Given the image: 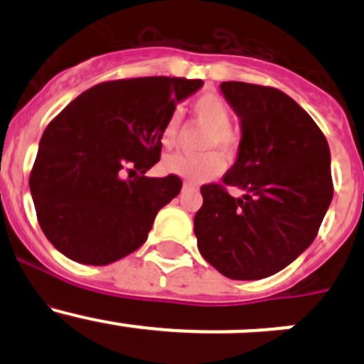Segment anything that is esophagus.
Wrapping results in <instances>:
<instances>
[{
  "mask_svg": "<svg viewBox=\"0 0 364 364\" xmlns=\"http://www.w3.org/2000/svg\"><path fill=\"white\" fill-rule=\"evenodd\" d=\"M193 188H196V186L190 185V183H185V185H183V190H193Z\"/></svg>",
  "mask_w": 364,
  "mask_h": 364,
  "instance_id": "34e87169",
  "label": "esophagus"
}]
</instances>
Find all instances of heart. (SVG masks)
Masks as SVG:
<instances>
[{"instance_id": "heart-1", "label": "heart", "mask_w": 364, "mask_h": 364, "mask_svg": "<svg viewBox=\"0 0 364 364\" xmlns=\"http://www.w3.org/2000/svg\"><path fill=\"white\" fill-rule=\"evenodd\" d=\"M192 112L199 123L209 128L205 137V149H218L222 155H232L236 149V137L230 127V109L222 97L215 93H205L197 98L192 105ZM179 116L171 114L161 128L160 141L164 148H172L178 137ZM164 171L185 179L188 183H203L215 178L223 171V160L216 153H204V155H171L164 160Z\"/></svg>"}]
</instances>
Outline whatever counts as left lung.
Masks as SVG:
<instances>
[{
	"mask_svg": "<svg viewBox=\"0 0 364 364\" xmlns=\"http://www.w3.org/2000/svg\"><path fill=\"white\" fill-rule=\"evenodd\" d=\"M240 117L236 164L223 183L200 188L193 218L200 255L232 280H260L296 260L311 243L333 199L331 155L306 111L280 90L220 84Z\"/></svg>",
	"mask_w": 364,
	"mask_h": 364,
	"instance_id": "left-lung-1",
	"label": "left lung"
}]
</instances>
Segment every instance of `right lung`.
Listing matches in <instances>:
<instances>
[{
  "label": "right lung",
  "instance_id": "1",
  "mask_svg": "<svg viewBox=\"0 0 364 364\" xmlns=\"http://www.w3.org/2000/svg\"><path fill=\"white\" fill-rule=\"evenodd\" d=\"M200 79L139 77L84 91L43 132L29 176L47 240L80 264L105 266L135 252L156 213L181 190L178 176L146 178L160 160V134ZM139 170L135 180L124 171Z\"/></svg>",
  "mask_w": 364,
  "mask_h": 364
}]
</instances>
